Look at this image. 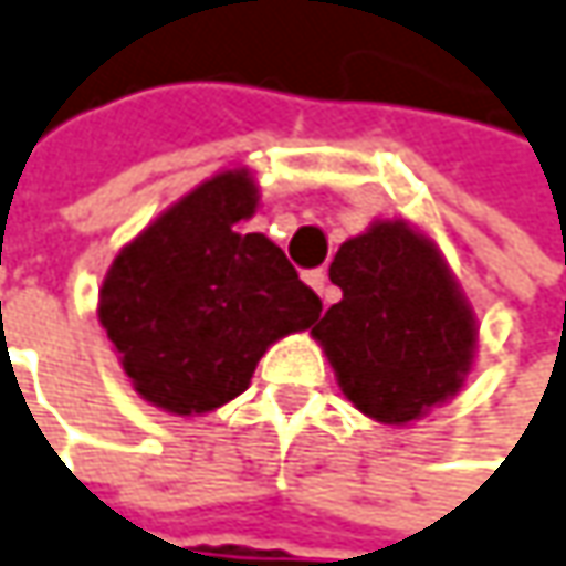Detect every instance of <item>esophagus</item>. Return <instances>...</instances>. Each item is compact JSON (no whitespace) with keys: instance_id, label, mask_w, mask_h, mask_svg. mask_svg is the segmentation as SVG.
<instances>
[{"instance_id":"obj_1","label":"esophagus","mask_w":566,"mask_h":566,"mask_svg":"<svg viewBox=\"0 0 566 566\" xmlns=\"http://www.w3.org/2000/svg\"><path fill=\"white\" fill-rule=\"evenodd\" d=\"M304 282L311 284V287L321 294V301H324V304H331V301H334V291H331V284H327V272H324V269L304 272Z\"/></svg>"}]
</instances>
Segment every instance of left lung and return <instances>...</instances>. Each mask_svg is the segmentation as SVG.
<instances>
[{
	"instance_id": "8db88e82",
	"label": "left lung",
	"mask_w": 566,
	"mask_h": 566,
	"mask_svg": "<svg viewBox=\"0 0 566 566\" xmlns=\"http://www.w3.org/2000/svg\"><path fill=\"white\" fill-rule=\"evenodd\" d=\"M343 301L314 327L339 391L373 421L408 424L453 398L476 353V317L434 239L376 220L339 245Z\"/></svg>"
}]
</instances>
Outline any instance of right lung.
I'll return each instance as SVG.
<instances>
[{
  "mask_svg": "<svg viewBox=\"0 0 566 566\" xmlns=\"http://www.w3.org/2000/svg\"><path fill=\"white\" fill-rule=\"evenodd\" d=\"M259 207L249 168L220 171L119 249L99 324L132 388L193 418L242 395L265 349L321 317V297L284 252L239 223Z\"/></svg>",
  "mask_w": 566,
  "mask_h": 566,
  "instance_id": "right-lung-1",
  "label": "right lung"
}]
</instances>
